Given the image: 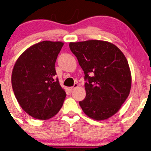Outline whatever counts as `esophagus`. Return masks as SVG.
Instances as JSON below:
<instances>
[{
    "instance_id": "1",
    "label": "esophagus",
    "mask_w": 151,
    "mask_h": 151,
    "mask_svg": "<svg viewBox=\"0 0 151 151\" xmlns=\"http://www.w3.org/2000/svg\"><path fill=\"white\" fill-rule=\"evenodd\" d=\"M78 86H79V85H78L77 83H74L73 86H72V87H70V88H69V90H70V91H72V90H73L75 88L78 87Z\"/></svg>"
}]
</instances>
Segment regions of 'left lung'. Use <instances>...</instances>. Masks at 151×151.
<instances>
[{
  "label": "left lung",
  "instance_id": "1",
  "mask_svg": "<svg viewBox=\"0 0 151 151\" xmlns=\"http://www.w3.org/2000/svg\"><path fill=\"white\" fill-rule=\"evenodd\" d=\"M69 46L85 74L86 96L79 101L84 113L98 121L114 115L131 88L125 56L114 44L98 40L70 43Z\"/></svg>",
  "mask_w": 151,
  "mask_h": 151
}]
</instances>
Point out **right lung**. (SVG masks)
<instances>
[{
	"instance_id": "1",
	"label": "right lung",
	"mask_w": 151,
	"mask_h": 151,
	"mask_svg": "<svg viewBox=\"0 0 151 151\" xmlns=\"http://www.w3.org/2000/svg\"><path fill=\"white\" fill-rule=\"evenodd\" d=\"M63 43L44 41L31 46L17 59L12 86L18 102L32 117L45 120L56 115L66 94L55 68Z\"/></svg>"
}]
</instances>
